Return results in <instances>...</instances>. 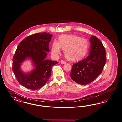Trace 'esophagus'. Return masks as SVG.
Wrapping results in <instances>:
<instances>
[{
  "instance_id": "1",
  "label": "esophagus",
  "mask_w": 122,
  "mask_h": 122,
  "mask_svg": "<svg viewBox=\"0 0 122 122\" xmlns=\"http://www.w3.org/2000/svg\"><path fill=\"white\" fill-rule=\"evenodd\" d=\"M61 63H62V64H65V63H66V61L62 60L61 61Z\"/></svg>"
}]
</instances>
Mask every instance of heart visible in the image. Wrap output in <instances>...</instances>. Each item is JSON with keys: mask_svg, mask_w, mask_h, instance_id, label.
Instances as JSON below:
<instances>
[{"mask_svg": "<svg viewBox=\"0 0 122 122\" xmlns=\"http://www.w3.org/2000/svg\"><path fill=\"white\" fill-rule=\"evenodd\" d=\"M90 45L85 38L75 35H63L59 36L58 42L54 41L52 45L53 55H57L60 52V48L64 50L65 57L71 61L82 59L88 52Z\"/></svg>", "mask_w": 122, "mask_h": 122, "instance_id": "obj_1", "label": "heart"}]
</instances>
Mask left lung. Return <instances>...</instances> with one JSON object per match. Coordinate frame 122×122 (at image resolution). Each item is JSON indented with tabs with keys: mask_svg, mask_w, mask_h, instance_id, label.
Wrapping results in <instances>:
<instances>
[{
	"mask_svg": "<svg viewBox=\"0 0 122 122\" xmlns=\"http://www.w3.org/2000/svg\"><path fill=\"white\" fill-rule=\"evenodd\" d=\"M91 50L88 56L73 64L70 76L76 83L86 85L95 80L102 71L106 63L105 47L95 36L90 39Z\"/></svg>",
	"mask_w": 122,
	"mask_h": 122,
	"instance_id": "obj_1",
	"label": "left lung"
}]
</instances>
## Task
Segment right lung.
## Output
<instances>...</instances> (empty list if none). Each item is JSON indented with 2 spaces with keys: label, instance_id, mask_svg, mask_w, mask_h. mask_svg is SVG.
<instances>
[{
  "label": "right lung",
  "instance_id": "1",
  "mask_svg": "<svg viewBox=\"0 0 122 122\" xmlns=\"http://www.w3.org/2000/svg\"><path fill=\"white\" fill-rule=\"evenodd\" d=\"M53 35L46 32L31 35L23 39L17 47L13 57V71L18 82L26 88L37 90L43 86L50 78L52 67L57 61L46 60L50 52L49 44ZM32 59L35 67L29 74L20 69L26 59Z\"/></svg>",
  "mask_w": 122,
  "mask_h": 122
}]
</instances>
